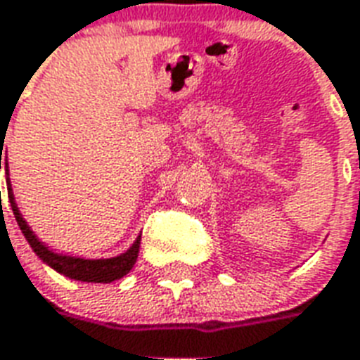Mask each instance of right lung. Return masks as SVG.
<instances>
[{"mask_svg": "<svg viewBox=\"0 0 360 360\" xmlns=\"http://www.w3.org/2000/svg\"><path fill=\"white\" fill-rule=\"evenodd\" d=\"M4 141V137H1ZM0 153V169L1 166L5 167V173H7V194H9V204L13 207V215L17 219L18 227L22 231L24 238L28 240L30 248L36 252L39 259L49 265L51 269H55L60 275L68 276L72 281H82V282H114L126 276L129 271L133 269L135 262H137V255H139V246H141V236L135 238L131 246L127 248L124 254L116 255V257H103V259H85V257H78V255H66L58 254L55 250L47 246L45 242H41L34 234V231L30 229V225L26 223V219L20 214L17 202H15V194H13V187H11L9 179V164H7V158H1ZM1 198V193H0Z\"/></svg>", "mask_w": 360, "mask_h": 360, "instance_id": "obj_1", "label": "right lung"}]
</instances>
